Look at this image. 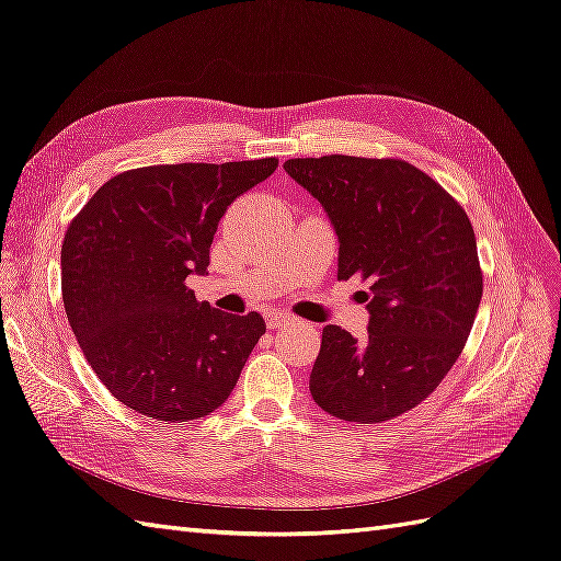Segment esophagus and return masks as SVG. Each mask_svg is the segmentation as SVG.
Masks as SVG:
<instances>
[{
  "label": "esophagus",
  "mask_w": 561,
  "mask_h": 561,
  "mask_svg": "<svg viewBox=\"0 0 561 561\" xmlns=\"http://www.w3.org/2000/svg\"><path fill=\"white\" fill-rule=\"evenodd\" d=\"M293 321H295V318H293L290 313H271V316L266 318L268 328H285V325H290Z\"/></svg>",
  "instance_id": "34e87169"
}]
</instances>
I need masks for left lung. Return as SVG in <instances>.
Instances as JSON below:
<instances>
[{"instance_id":"8db88e82","label":"left lung","mask_w":561,"mask_h":561,"mask_svg":"<svg viewBox=\"0 0 561 561\" xmlns=\"http://www.w3.org/2000/svg\"><path fill=\"white\" fill-rule=\"evenodd\" d=\"M283 168L337 233V278L368 283V337L323 328L313 401L358 425L411 411L444 380L474 325L483 283L472 224L403 160L323 156Z\"/></svg>"}]
</instances>
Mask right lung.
<instances>
[{
    "mask_svg": "<svg viewBox=\"0 0 561 561\" xmlns=\"http://www.w3.org/2000/svg\"><path fill=\"white\" fill-rule=\"evenodd\" d=\"M276 158L153 164L117 174L89 198L60 248L68 323L99 380L162 422L209 415L231 397L264 318L195 299L217 224Z\"/></svg>",
    "mask_w": 561,
    "mask_h": 561,
    "instance_id": "right-lung-1",
    "label": "right lung"
}]
</instances>
